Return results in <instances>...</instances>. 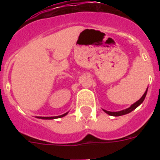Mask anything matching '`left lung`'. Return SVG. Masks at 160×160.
I'll list each match as a JSON object with an SVG mask.
<instances>
[{
  "label": "left lung",
  "mask_w": 160,
  "mask_h": 160,
  "mask_svg": "<svg viewBox=\"0 0 160 160\" xmlns=\"http://www.w3.org/2000/svg\"><path fill=\"white\" fill-rule=\"evenodd\" d=\"M147 91H148V88H147L146 91L144 92V94L142 95V97L139 99L138 101H136L135 103H134L133 105H131V106L129 107V108H127L125 109H123V110H120V111H117V112H111V111H108V110H105V109H103L104 111L108 114L109 115H111V116H121V115H124V114H127L130 113L131 111L134 110V109H136L137 107L143 103V101L145 99V96H146V94H147Z\"/></svg>",
  "instance_id": "left-lung-1"
}]
</instances>
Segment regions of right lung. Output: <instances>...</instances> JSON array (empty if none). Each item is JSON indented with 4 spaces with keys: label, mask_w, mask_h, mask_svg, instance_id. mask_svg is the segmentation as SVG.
I'll return each instance as SVG.
<instances>
[{
    "label": "right lung",
    "mask_w": 160,
    "mask_h": 160,
    "mask_svg": "<svg viewBox=\"0 0 160 160\" xmlns=\"http://www.w3.org/2000/svg\"><path fill=\"white\" fill-rule=\"evenodd\" d=\"M68 114V112H66L65 114H61V115H59V116H52V117H41V116H36V118H38V119H58V118H62V117L65 116L66 114Z\"/></svg>",
    "instance_id": "add662e5"
}]
</instances>
